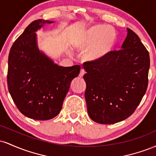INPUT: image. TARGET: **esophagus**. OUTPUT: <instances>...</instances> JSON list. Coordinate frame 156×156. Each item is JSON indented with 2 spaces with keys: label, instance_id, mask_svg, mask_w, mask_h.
Segmentation results:
<instances>
[{
  "label": "esophagus",
  "instance_id": "esophagus-1",
  "mask_svg": "<svg viewBox=\"0 0 156 156\" xmlns=\"http://www.w3.org/2000/svg\"><path fill=\"white\" fill-rule=\"evenodd\" d=\"M84 74H85V70H84L83 69H80V73H79V77H80V78H82V77H83V76Z\"/></svg>",
  "mask_w": 156,
  "mask_h": 156
}]
</instances>
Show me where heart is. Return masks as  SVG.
Instances as JSON below:
<instances>
[{
  "mask_svg": "<svg viewBox=\"0 0 156 156\" xmlns=\"http://www.w3.org/2000/svg\"><path fill=\"white\" fill-rule=\"evenodd\" d=\"M115 41L116 33L112 27L94 25L81 31L76 45L78 49L86 50V59L98 61L110 53Z\"/></svg>",
  "mask_w": 156,
  "mask_h": 156,
  "instance_id": "heart-1",
  "label": "heart"
}]
</instances>
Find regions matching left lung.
Here are the masks:
<instances>
[{"label":"left lung","mask_w":156,"mask_h":156,"mask_svg":"<svg viewBox=\"0 0 156 156\" xmlns=\"http://www.w3.org/2000/svg\"><path fill=\"white\" fill-rule=\"evenodd\" d=\"M127 31L120 50L83 64L87 111L100 124H114L129 117L147 89L149 53L136 34Z\"/></svg>","instance_id":"1"}]
</instances>
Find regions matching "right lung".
Here are the masks:
<instances>
[{
	"mask_svg": "<svg viewBox=\"0 0 156 156\" xmlns=\"http://www.w3.org/2000/svg\"><path fill=\"white\" fill-rule=\"evenodd\" d=\"M37 20L15 40L8 59L7 83L14 103L23 115L36 120L56 117L62 108L71 81L80 67H62L39 51L35 32L44 23Z\"/></svg>",
	"mask_w": 156,
	"mask_h": 156,
	"instance_id": "1",
	"label": "right lung"
}]
</instances>
